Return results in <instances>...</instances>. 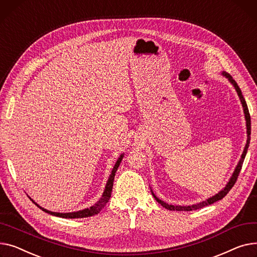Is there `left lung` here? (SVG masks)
<instances>
[{"label": "left lung", "instance_id": "8db88e82", "mask_svg": "<svg viewBox=\"0 0 257 257\" xmlns=\"http://www.w3.org/2000/svg\"><path fill=\"white\" fill-rule=\"evenodd\" d=\"M221 74L223 75V77H225L226 79H227V80L230 82V84L234 87L235 91H236V93H237V95H238V97H239L240 103H242V105H243V110H244V114H245V120H246V127H247V142H246L245 148H244V150H243V154H242V156H240V159H239V161H238V163H237V165H236V167H235V169H234V171H233L231 177L229 178L228 183L226 184V186H225L218 194L212 196V197H209V198H207L206 200L201 201V202H199V203L192 204V205H172V204H168V203H166L165 201L161 200L160 198H158L157 196L155 195V193L153 192V190H152V194H153V196L155 197V199H156L162 206H164L165 208H167V209H169V210H185V212H190V210H195V209H198V208H202V207H204V206H206V205H209V204H212V203H214V202H216V201H218V200H221L223 197H225L226 194H227V193L230 191V189L234 186V184H235V182H236V179H237V176H238V174H239V171H240V169H242V166H243V163H244L246 154H247V152H248V147H249V144H250L251 118H250V114H249V110H248V107H247L246 100H245V98H244V96H243V94H242V91H240L239 87L237 86L236 82L232 79L231 75H230L229 73L226 72V71H222Z\"/></svg>", "mask_w": 257, "mask_h": 257}]
</instances>
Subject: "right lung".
<instances>
[{
  "instance_id": "1",
  "label": "right lung",
  "mask_w": 257,
  "mask_h": 257,
  "mask_svg": "<svg viewBox=\"0 0 257 257\" xmlns=\"http://www.w3.org/2000/svg\"><path fill=\"white\" fill-rule=\"evenodd\" d=\"M124 157V154H121L119 156V158L117 159L114 167L112 169V172L108 178V182L107 184H105V187H104V190H103V193L101 195V197L99 198V200L97 202H95V204H93L92 206H90L88 208H85V209H82V210H78V212H72V213H55V212H51V210H48L45 209L43 207H41L39 204H37L31 197L29 196V198L31 199L35 205H37L39 208H41L43 212L48 213L50 215H53V216H56V217H60V218H65V219H77V218H87V217H91V216H94V215H97L100 210L105 206V204H107L110 200V197H111V192H112V188H113V182H114V177H115V173L119 167L120 163H121L122 159Z\"/></svg>"
}]
</instances>
